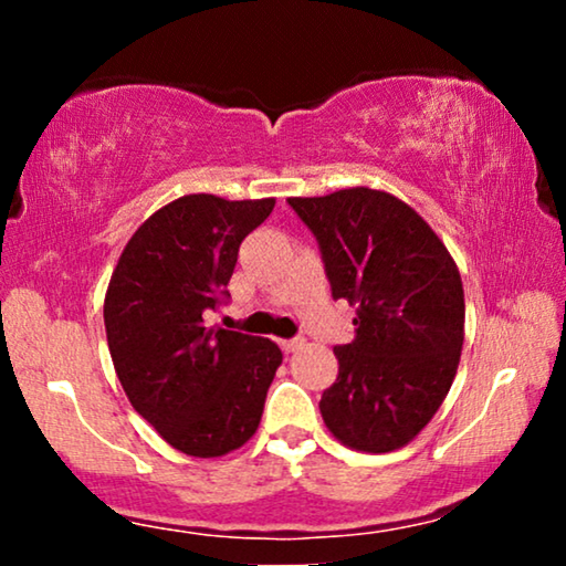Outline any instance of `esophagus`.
Segmentation results:
<instances>
[{"label":"esophagus","mask_w":566,"mask_h":566,"mask_svg":"<svg viewBox=\"0 0 566 566\" xmlns=\"http://www.w3.org/2000/svg\"><path fill=\"white\" fill-rule=\"evenodd\" d=\"M304 345V339L301 337H291V339H281V347H283V353H296L298 347Z\"/></svg>","instance_id":"obj_1"}]
</instances>
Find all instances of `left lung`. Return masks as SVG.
<instances>
[{
  "label": "left lung",
  "mask_w": 566,
  "mask_h": 566,
  "mask_svg": "<svg viewBox=\"0 0 566 566\" xmlns=\"http://www.w3.org/2000/svg\"><path fill=\"white\" fill-rule=\"evenodd\" d=\"M289 206L319 244L332 298L358 306L355 339L335 347L324 424L355 451H397L432 420L459 368V268L436 231L389 192L353 188Z\"/></svg>",
  "instance_id": "left-lung-1"
}]
</instances>
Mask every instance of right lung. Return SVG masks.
<instances>
[{"label":"right lung","mask_w":566,"mask_h":566,"mask_svg":"<svg viewBox=\"0 0 566 566\" xmlns=\"http://www.w3.org/2000/svg\"><path fill=\"white\" fill-rule=\"evenodd\" d=\"M273 208V198H177L138 227L107 285V347L123 391L169 446L198 459L254 436L283 360L265 337L203 322L229 304L239 244Z\"/></svg>","instance_id":"add662e5"}]
</instances>
